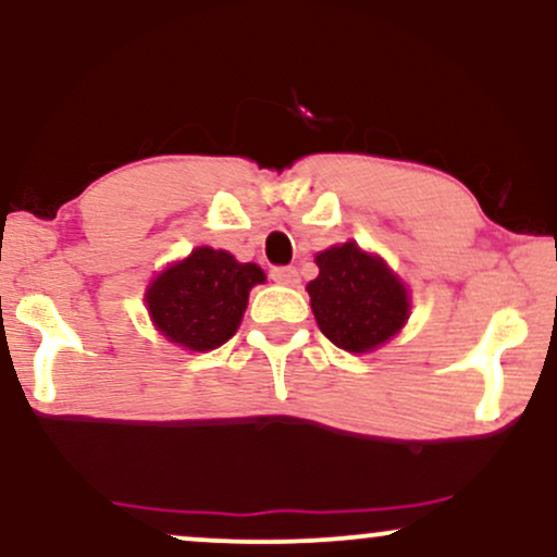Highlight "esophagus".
Segmentation results:
<instances>
[{"label":"esophagus","instance_id":"esophagus-1","mask_svg":"<svg viewBox=\"0 0 557 557\" xmlns=\"http://www.w3.org/2000/svg\"><path fill=\"white\" fill-rule=\"evenodd\" d=\"M270 277L280 285H298V270L296 267H272Z\"/></svg>","mask_w":557,"mask_h":557}]
</instances>
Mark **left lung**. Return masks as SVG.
I'll return each mask as SVG.
<instances>
[{"mask_svg": "<svg viewBox=\"0 0 557 557\" xmlns=\"http://www.w3.org/2000/svg\"><path fill=\"white\" fill-rule=\"evenodd\" d=\"M317 267L306 290L319 330L337 348L367 354L406 324L408 293L382 259L343 243L319 253Z\"/></svg>", "mask_w": 557, "mask_h": 557, "instance_id": "1", "label": "left lung"}]
</instances>
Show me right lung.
<instances>
[{
	"label": "right lung",
	"instance_id": "add662e5",
	"mask_svg": "<svg viewBox=\"0 0 557 557\" xmlns=\"http://www.w3.org/2000/svg\"><path fill=\"white\" fill-rule=\"evenodd\" d=\"M264 283L257 264H240L227 251L196 248L170 267L146 293L149 314L164 337L188 350H212L238 330L248 290Z\"/></svg>",
	"mask_w": 557,
	"mask_h": 557
}]
</instances>
